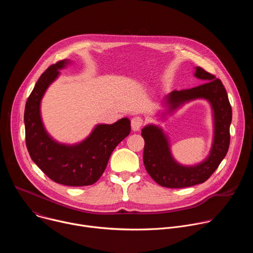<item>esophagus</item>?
Here are the masks:
<instances>
[{
	"instance_id": "obj_1",
	"label": "esophagus",
	"mask_w": 253,
	"mask_h": 253,
	"mask_svg": "<svg viewBox=\"0 0 253 253\" xmlns=\"http://www.w3.org/2000/svg\"><path fill=\"white\" fill-rule=\"evenodd\" d=\"M143 118L140 117V116H135L132 118L131 120V127H132V130L133 131H139L140 128L142 127L143 125Z\"/></svg>"
}]
</instances>
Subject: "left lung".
I'll use <instances>...</instances> for the list:
<instances>
[{
    "label": "left lung",
    "instance_id": "1",
    "mask_svg": "<svg viewBox=\"0 0 253 253\" xmlns=\"http://www.w3.org/2000/svg\"><path fill=\"white\" fill-rule=\"evenodd\" d=\"M194 76L202 85L169 93L163 100L166 112L171 114L187 102L205 99L209 102L213 114V141L208 156L195 165H182L172 156L170 144L163 129L149 124L142 129L145 141L143 162L148 174L156 183L167 188H183L205 182L224 159L230 143V123L232 110L226 90L219 79L200 67H195Z\"/></svg>",
    "mask_w": 253,
    "mask_h": 253
}]
</instances>
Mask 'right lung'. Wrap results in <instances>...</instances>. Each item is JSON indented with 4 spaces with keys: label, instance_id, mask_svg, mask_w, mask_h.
Here are the masks:
<instances>
[{
    "label": "right lung",
    "instance_id": "right-lung-1",
    "mask_svg": "<svg viewBox=\"0 0 253 253\" xmlns=\"http://www.w3.org/2000/svg\"><path fill=\"white\" fill-rule=\"evenodd\" d=\"M70 63L59 61L41 75L30 94L24 114L26 145L32 160L53 181L67 186L94 184L103 174L118 144L130 131V120L98 124L82 142L68 145L54 140L46 131L41 117V101L48 87Z\"/></svg>",
    "mask_w": 253,
    "mask_h": 253
}]
</instances>
